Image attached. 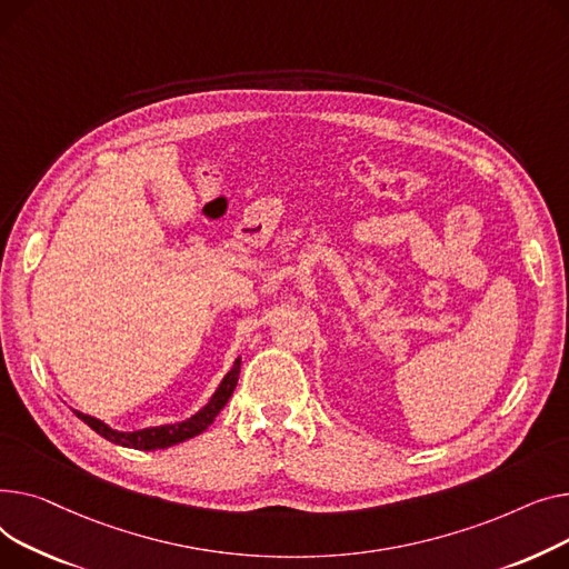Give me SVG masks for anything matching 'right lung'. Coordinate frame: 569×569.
Instances as JSON below:
<instances>
[{
  "label": "right lung",
  "mask_w": 569,
  "mask_h": 569,
  "mask_svg": "<svg viewBox=\"0 0 569 569\" xmlns=\"http://www.w3.org/2000/svg\"><path fill=\"white\" fill-rule=\"evenodd\" d=\"M239 375H241V358L233 360L231 370L224 375V379L220 381V386L216 388V392L211 395V399L202 409H199L194 416H190L181 422H172V425L144 427V429H136V431H119V429L110 427L108 422L98 420L93 416H87L82 411L73 409V413L82 422H87L96 433H100V437L117 443V446L136 448V450H162V448L183 443V441L197 437V433H202L216 420V416L222 411V407L229 402L233 388H237V383H239Z\"/></svg>",
  "instance_id": "right-lung-1"
}]
</instances>
